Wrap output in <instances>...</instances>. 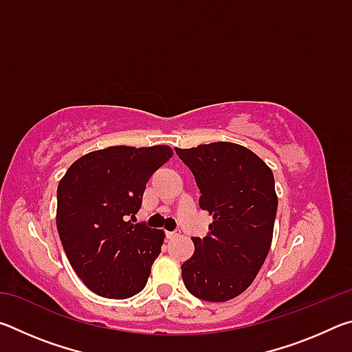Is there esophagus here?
Masks as SVG:
<instances>
[{
    "instance_id": "obj_1",
    "label": "esophagus",
    "mask_w": 352,
    "mask_h": 352,
    "mask_svg": "<svg viewBox=\"0 0 352 352\" xmlns=\"http://www.w3.org/2000/svg\"><path fill=\"white\" fill-rule=\"evenodd\" d=\"M177 236H178L177 231H166V237H168V239H175Z\"/></svg>"
}]
</instances>
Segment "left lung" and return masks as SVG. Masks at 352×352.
I'll list each match as a JSON object with an SVG mask.
<instances>
[{
	"instance_id": "left-lung-1",
	"label": "left lung",
	"mask_w": 352,
	"mask_h": 352,
	"mask_svg": "<svg viewBox=\"0 0 352 352\" xmlns=\"http://www.w3.org/2000/svg\"><path fill=\"white\" fill-rule=\"evenodd\" d=\"M175 152L200 189L199 205L212 223L183 262L186 289L200 300H233L250 287L269 254L278 197L272 169L250 148L211 142Z\"/></svg>"
}]
</instances>
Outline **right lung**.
<instances>
[{
	"instance_id": "1",
	"label": "right lung",
	"mask_w": 352,
	"mask_h": 352,
	"mask_svg": "<svg viewBox=\"0 0 352 352\" xmlns=\"http://www.w3.org/2000/svg\"><path fill=\"white\" fill-rule=\"evenodd\" d=\"M172 157L169 146H113L83 155L57 188V231L83 284L126 300L146 287L164 233L130 222L146 183Z\"/></svg>"
}]
</instances>
